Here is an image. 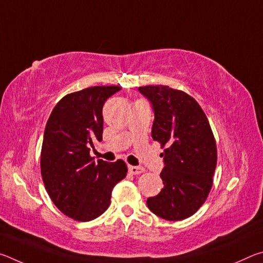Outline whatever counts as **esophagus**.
Returning <instances> with one entry per match:
<instances>
[{
    "instance_id": "34e87169",
    "label": "esophagus",
    "mask_w": 263,
    "mask_h": 263,
    "mask_svg": "<svg viewBox=\"0 0 263 263\" xmlns=\"http://www.w3.org/2000/svg\"><path fill=\"white\" fill-rule=\"evenodd\" d=\"M128 172H130V174L132 175H138V174H141V173H144L145 168L140 166H128Z\"/></svg>"
}]
</instances>
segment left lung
Wrapping results in <instances>:
<instances>
[{
  "label": "left lung",
  "mask_w": 263,
  "mask_h": 263,
  "mask_svg": "<svg viewBox=\"0 0 263 263\" xmlns=\"http://www.w3.org/2000/svg\"><path fill=\"white\" fill-rule=\"evenodd\" d=\"M154 111L152 138L164 148L163 188L147 198L154 215L166 220L185 219L205 202L217 164L216 140L205 114L195 99L168 86L138 89Z\"/></svg>",
  "instance_id": "1"
}]
</instances>
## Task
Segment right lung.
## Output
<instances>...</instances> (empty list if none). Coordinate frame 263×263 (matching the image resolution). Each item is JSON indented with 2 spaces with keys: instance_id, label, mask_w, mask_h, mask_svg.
<instances>
[{
  "instance_id": "1",
  "label": "right lung",
  "mask_w": 263,
  "mask_h": 263,
  "mask_svg": "<svg viewBox=\"0 0 263 263\" xmlns=\"http://www.w3.org/2000/svg\"><path fill=\"white\" fill-rule=\"evenodd\" d=\"M118 86H96L58 102L46 123L41 169L47 194L64 215L79 221L101 216L110 205L114 186L126 176L123 160L94 161L90 146L102 140L105 101Z\"/></svg>"
}]
</instances>
